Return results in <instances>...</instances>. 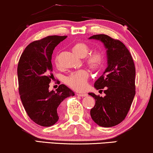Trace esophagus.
Segmentation results:
<instances>
[{
  "instance_id": "obj_1",
  "label": "esophagus",
  "mask_w": 153,
  "mask_h": 153,
  "mask_svg": "<svg viewBox=\"0 0 153 153\" xmlns=\"http://www.w3.org/2000/svg\"><path fill=\"white\" fill-rule=\"evenodd\" d=\"M76 95L79 96H81V97H86L88 95L86 93H77Z\"/></svg>"
}]
</instances>
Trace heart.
Listing matches in <instances>:
<instances>
[{"mask_svg":"<svg viewBox=\"0 0 153 153\" xmlns=\"http://www.w3.org/2000/svg\"><path fill=\"white\" fill-rule=\"evenodd\" d=\"M72 49L76 56L81 58L84 57L90 51L88 46L83 42H77L74 44ZM104 53L100 50H95V51H91L85 58L84 60L85 65L93 70H98L101 68L104 63ZM56 63L58 64L57 60H56ZM88 77L89 74L86 70H80L71 73L68 76H67L65 83L72 89L82 91H84L86 88Z\"/></svg>","mask_w":153,"mask_h":153,"instance_id":"obj_1","label":"heart"}]
</instances>
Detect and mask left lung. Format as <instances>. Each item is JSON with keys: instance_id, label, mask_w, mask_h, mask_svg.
<instances>
[{"instance_id": "left-lung-1", "label": "left lung", "mask_w": 153, "mask_h": 153, "mask_svg": "<svg viewBox=\"0 0 153 153\" xmlns=\"http://www.w3.org/2000/svg\"><path fill=\"white\" fill-rule=\"evenodd\" d=\"M90 39L100 40L107 49V63L104 74L95 81V88L103 91L104 97L90 93L95 100L91 110L94 122L104 127H114L125 118L131 107L135 91L136 70L129 50L122 42L104 34Z\"/></svg>"}]
</instances>
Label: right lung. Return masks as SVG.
<instances>
[{"instance_id":"add662e5","label":"right lung","mask_w":153,"mask_h":153,"mask_svg":"<svg viewBox=\"0 0 153 153\" xmlns=\"http://www.w3.org/2000/svg\"><path fill=\"white\" fill-rule=\"evenodd\" d=\"M67 36L51 35L35 40L24 49L17 67L19 93L23 106L31 120L43 127L58 120L60 104L74 92L65 85L49 91L53 76L51 58L55 47Z\"/></svg>"}]
</instances>
